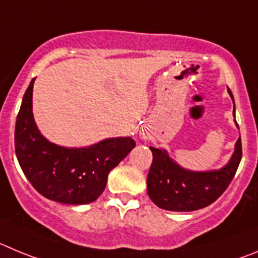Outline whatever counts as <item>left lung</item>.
I'll return each instance as SVG.
<instances>
[{
  "label": "left lung",
  "mask_w": 258,
  "mask_h": 258,
  "mask_svg": "<svg viewBox=\"0 0 258 258\" xmlns=\"http://www.w3.org/2000/svg\"><path fill=\"white\" fill-rule=\"evenodd\" d=\"M229 94L234 101L230 90ZM150 150L153 162L146 178L149 198L162 210L190 212L210 206L230 185L242 159V140L239 138L236 141L229 164L210 172L185 171L171 161L166 150L154 146H150Z\"/></svg>",
  "instance_id": "1"
}]
</instances>
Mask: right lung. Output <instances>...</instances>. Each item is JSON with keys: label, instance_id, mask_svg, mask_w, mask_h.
Listing matches in <instances>:
<instances>
[{"label": "right lung", "instance_id": "obj_1", "mask_svg": "<svg viewBox=\"0 0 258 258\" xmlns=\"http://www.w3.org/2000/svg\"><path fill=\"white\" fill-rule=\"evenodd\" d=\"M34 78L23 96L16 117L15 153L34 189L50 201L86 204L96 201L106 186L109 172L135 148L131 138L106 139L99 144L68 149L46 140L32 113Z\"/></svg>", "mask_w": 258, "mask_h": 258}]
</instances>
